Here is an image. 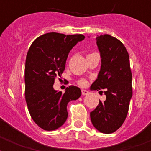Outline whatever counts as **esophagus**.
<instances>
[{"label": "esophagus", "instance_id": "esophagus-1", "mask_svg": "<svg viewBox=\"0 0 151 151\" xmlns=\"http://www.w3.org/2000/svg\"><path fill=\"white\" fill-rule=\"evenodd\" d=\"M81 93H82L83 96H86V95H88L89 92H88L87 90H85V89H82L81 90Z\"/></svg>", "mask_w": 151, "mask_h": 151}]
</instances>
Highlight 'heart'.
I'll return each mask as SVG.
<instances>
[{
	"label": "heart",
	"mask_w": 151,
	"mask_h": 151,
	"mask_svg": "<svg viewBox=\"0 0 151 151\" xmlns=\"http://www.w3.org/2000/svg\"><path fill=\"white\" fill-rule=\"evenodd\" d=\"M79 85H81V86H85V85H86V81L85 80H81V81H79Z\"/></svg>",
	"instance_id": "1"
}]
</instances>
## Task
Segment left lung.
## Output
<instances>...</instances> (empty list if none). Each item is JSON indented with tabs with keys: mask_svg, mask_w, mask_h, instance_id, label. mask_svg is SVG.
<instances>
[{
	"mask_svg": "<svg viewBox=\"0 0 151 151\" xmlns=\"http://www.w3.org/2000/svg\"><path fill=\"white\" fill-rule=\"evenodd\" d=\"M101 67L90 89H104L105 101L90 113L93 126L102 133L114 132L126 118L132 96L129 55L124 45L109 34L96 37ZM103 92V91H99Z\"/></svg>",
	"mask_w": 151,
	"mask_h": 151,
	"instance_id": "1",
	"label": "left lung"
}]
</instances>
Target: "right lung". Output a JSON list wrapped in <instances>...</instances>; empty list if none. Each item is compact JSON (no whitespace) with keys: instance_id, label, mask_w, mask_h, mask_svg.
<instances>
[{"instance_id":"right-lung-1","label":"right lung","mask_w":151,"mask_h":151,"mask_svg":"<svg viewBox=\"0 0 151 151\" xmlns=\"http://www.w3.org/2000/svg\"><path fill=\"white\" fill-rule=\"evenodd\" d=\"M82 34L65 35L48 33L38 37L27 52L25 65V97L29 114L44 130L53 131L65 123L67 104L81 95L78 87L70 85L65 92L53 88L55 79L65 70L70 51L83 41Z\"/></svg>"}]
</instances>
